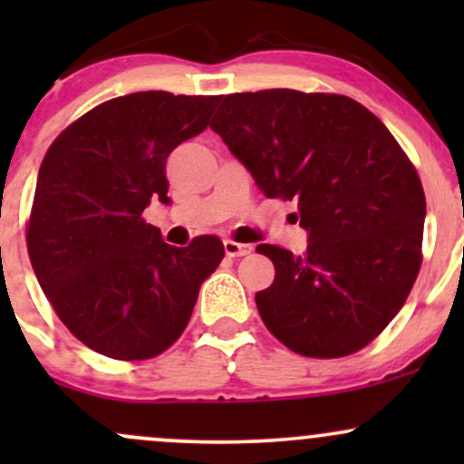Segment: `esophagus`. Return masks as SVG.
Listing matches in <instances>:
<instances>
[{
  "mask_svg": "<svg viewBox=\"0 0 464 464\" xmlns=\"http://www.w3.org/2000/svg\"><path fill=\"white\" fill-rule=\"evenodd\" d=\"M250 250H253L250 244L236 242V239H225V253L228 257H244V255H248Z\"/></svg>",
  "mask_w": 464,
  "mask_h": 464,
  "instance_id": "34e87169",
  "label": "esophagus"
}]
</instances>
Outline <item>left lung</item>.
Instances as JSON below:
<instances>
[{
    "label": "left lung",
    "mask_w": 464,
    "mask_h": 464,
    "mask_svg": "<svg viewBox=\"0 0 464 464\" xmlns=\"http://www.w3.org/2000/svg\"><path fill=\"white\" fill-rule=\"evenodd\" d=\"M211 129L268 198L296 202L303 255L259 244L273 285L255 295L276 340L305 358L371 343L406 303L420 268L425 194L391 130L335 93H231Z\"/></svg>",
    "instance_id": "left-lung-1"
}]
</instances>
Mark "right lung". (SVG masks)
Instances as JSON below:
<instances>
[{
	"instance_id": "right-lung-1",
	"label": "right lung",
	"mask_w": 464,
	"mask_h": 464,
	"mask_svg": "<svg viewBox=\"0 0 464 464\" xmlns=\"http://www.w3.org/2000/svg\"><path fill=\"white\" fill-rule=\"evenodd\" d=\"M218 100L113 98L67 126L41 163L25 233L32 268L69 332L106 358L172 347L225 257L216 236L169 246L141 216L152 198L169 202L165 161L209 126Z\"/></svg>"
}]
</instances>
